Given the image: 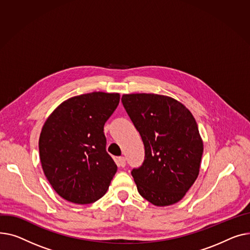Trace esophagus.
<instances>
[{"label":"esophagus","instance_id":"34e87169","mask_svg":"<svg viewBox=\"0 0 250 250\" xmlns=\"http://www.w3.org/2000/svg\"><path fill=\"white\" fill-rule=\"evenodd\" d=\"M118 164L121 167H124L126 166V158L124 156H120L118 157Z\"/></svg>","mask_w":250,"mask_h":250}]
</instances>
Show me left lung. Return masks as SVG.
<instances>
[{
  "label": "left lung",
  "instance_id": "8db88e82",
  "mask_svg": "<svg viewBox=\"0 0 250 250\" xmlns=\"http://www.w3.org/2000/svg\"><path fill=\"white\" fill-rule=\"evenodd\" d=\"M121 101L144 144L143 164L131 171L139 194L159 207L178 203L200 171L204 147L194 116L167 96L130 94Z\"/></svg>",
  "mask_w": 250,
  "mask_h": 250
}]
</instances>
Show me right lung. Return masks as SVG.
<instances>
[{"label":"right lung","mask_w":250,"mask_h":250,"mask_svg":"<svg viewBox=\"0 0 250 250\" xmlns=\"http://www.w3.org/2000/svg\"><path fill=\"white\" fill-rule=\"evenodd\" d=\"M119 101L117 93L72 97L44 123L39 137L41 166L51 187L64 200L91 204L107 192L117 166L106 150L104 125Z\"/></svg>","instance_id":"right-lung-1"}]
</instances>
